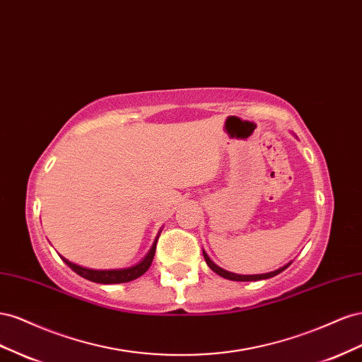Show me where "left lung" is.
Masks as SVG:
<instances>
[{
    "label": "left lung",
    "mask_w": 362,
    "mask_h": 362,
    "mask_svg": "<svg viewBox=\"0 0 362 362\" xmlns=\"http://www.w3.org/2000/svg\"><path fill=\"white\" fill-rule=\"evenodd\" d=\"M203 256H204V261H206V264L209 265V268H211L212 272H215L216 274H220V276H221V277H224V279H229V281H238V282H252V281H262V279H270V277H273V276H276V274H279V273H282L284 270H286L288 267H290V264H288V265H285V267H282V268H279V270L272 272V273L244 276V274H235V273H230V272H226V270H223V268H220L218 265H215V264L211 261V257H209L208 255H206L204 252H203Z\"/></svg>",
    "instance_id": "obj_1"
}]
</instances>
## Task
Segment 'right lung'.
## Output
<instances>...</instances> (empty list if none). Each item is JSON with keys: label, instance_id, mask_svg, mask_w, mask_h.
<instances>
[{"label": "right lung", "instance_id": "right-lung-1", "mask_svg": "<svg viewBox=\"0 0 362 362\" xmlns=\"http://www.w3.org/2000/svg\"><path fill=\"white\" fill-rule=\"evenodd\" d=\"M156 243L158 240L154 241L151 250L148 252V255L144 257V259L135 265V267H130V268H121V270H90V268H85V267H80L77 264H72L68 259H65L64 256H60L64 262L71 268L72 272H76L78 276L88 279L90 282H95V284H124V282H130V281H135L139 276H142L146 273L151 262H153V257H154V252H156Z\"/></svg>", "mask_w": 362, "mask_h": 362}]
</instances>
